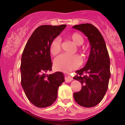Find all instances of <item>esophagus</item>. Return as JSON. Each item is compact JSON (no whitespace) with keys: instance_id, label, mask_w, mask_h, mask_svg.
<instances>
[{"instance_id":"1","label":"esophagus","mask_w":125,"mask_h":125,"mask_svg":"<svg viewBox=\"0 0 125 125\" xmlns=\"http://www.w3.org/2000/svg\"><path fill=\"white\" fill-rule=\"evenodd\" d=\"M72 80L73 78L71 77L70 75H66V77H65V82H70Z\"/></svg>"}]
</instances>
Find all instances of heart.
I'll list each match as a JSON object with an SVG mask.
<instances>
[{"instance_id": "obj_1", "label": "heart", "mask_w": 125, "mask_h": 125, "mask_svg": "<svg viewBox=\"0 0 125 125\" xmlns=\"http://www.w3.org/2000/svg\"><path fill=\"white\" fill-rule=\"evenodd\" d=\"M69 38L76 45H81L83 43L84 39L78 33H73L69 36ZM50 52L53 56H56L61 51V41L59 38H55L51 41L49 45ZM82 64V59L77 55L62 54L55 58L54 61L55 67L58 70L70 72L78 68Z\"/></svg>"}]
</instances>
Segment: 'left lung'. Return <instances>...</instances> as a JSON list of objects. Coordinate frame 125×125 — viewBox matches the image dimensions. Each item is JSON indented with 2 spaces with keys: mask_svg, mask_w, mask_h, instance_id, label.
Wrapping results in <instances>:
<instances>
[{
  "mask_svg": "<svg viewBox=\"0 0 125 125\" xmlns=\"http://www.w3.org/2000/svg\"><path fill=\"white\" fill-rule=\"evenodd\" d=\"M82 32L88 39L91 46L88 60L85 67L76 71L73 79L79 81L82 87L75 92V102L83 107L96 106L104 97L110 78V62L103 36L94 25L82 23L73 27Z\"/></svg>",
  "mask_w": 125,
  "mask_h": 125,
  "instance_id": "obj_1",
  "label": "left lung"
}]
</instances>
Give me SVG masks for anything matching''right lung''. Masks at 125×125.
<instances>
[{
    "label": "right lung",
    "mask_w": 125,
    "mask_h": 125,
    "mask_svg": "<svg viewBox=\"0 0 125 125\" xmlns=\"http://www.w3.org/2000/svg\"><path fill=\"white\" fill-rule=\"evenodd\" d=\"M66 25H41L35 30L25 47L21 58V84L28 100L35 106L45 108L54 103L58 87L65 81L63 73L52 70L49 45Z\"/></svg>",
    "instance_id": "1"
}]
</instances>
